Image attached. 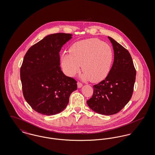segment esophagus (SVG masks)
<instances>
[{
  "label": "esophagus",
  "instance_id": "1",
  "mask_svg": "<svg viewBox=\"0 0 155 155\" xmlns=\"http://www.w3.org/2000/svg\"><path fill=\"white\" fill-rule=\"evenodd\" d=\"M77 87H78V88H81V87H82V83L80 82H77Z\"/></svg>",
  "mask_w": 155,
  "mask_h": 155
}]
</instances>
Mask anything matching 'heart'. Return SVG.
I'll list each match as a JSON object with an SVG mask.
<instances>
[{"instance_id":"b5f03b06","label":"heart","mask_w":155,"mask_h":155,"mask_svg":"<svg viewBox=\"0 0 155 155\" xmlns=\"http://www.w3.org/2000/svg\"><path fill=\"white\" fill-rule=\"evenodd\" d=\"M70 54H63L61 64L64 72L73 77L81 69L82 78L93 82L102 81L108 75L113 59L110 45L96 38L77 42L69 50Z\"/></svg>"}]
</instances>
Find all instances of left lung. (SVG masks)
<instances>
[{
	"label": "left lung",
	"mask_w": 155,
	"mask_h": 155,
	"mask_svg": "<svg viewBox=\"0 0 155 155\" xmlns=\"http://www.w3.org/2000/svg\"><path fill=\"white\" fill-rule=\"evenodd\" d=\"M108 38L114 50L113 66L105 80L93 86V95L87 101L92 110L106 116L117 113L128 103L136 77L129 52L112 38Z\"/></svg>",
	"instance_id": "8db88e82"
}]
</instances>
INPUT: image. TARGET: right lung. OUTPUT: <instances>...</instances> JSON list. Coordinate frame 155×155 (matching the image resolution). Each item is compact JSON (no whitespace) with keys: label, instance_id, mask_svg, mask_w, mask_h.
Instances as JSON below:
<instances>
[{"label":"right lung","instance_id":"add662e5","mask_svg":"<svg viewBox=\"0 0 155 155\" xmlns=\"http://www.w3.org/2000/svg\"><path fill=\"white\" fill-rule=\"evenodd\" d=\"M71 36L65 33L49 35L32 46L24 58L20 68L22 94L39 113L51 116L60 113L77 89V81L64 75L60 66L59 52Z\"/></svg>","mask_w":155,"mask_h":155}]
</instances>
